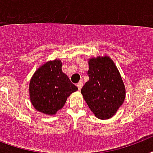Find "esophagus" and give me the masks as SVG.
Listing matches in <instances>:
<instances>
[{"label": "esophagus", "mask_w": 153, "mask_h": 153, "mask_svg": "<svg viewBox=\"0 0 153 153\" xmlns=\"http://www.w3.org/2000/svg\"><path fill=\"white\" fill-rule=\"evenodd\" d=\"M77 87H78V89L79 90H80L81 89V88H82V86H83V83L81 82V81H80V82H79V83H77Z\"/></svg>", "instance_id": "34e87169"}]
</instances>
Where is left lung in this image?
<instances>
[{"mask_svg": "<svg viewBox=\"0 0 153 153\" xmlns=\"http://www.w3.org/2000/svg\"><path fill=\"white\" fill-rule=\"evenodd\" d=\"M88 81L81 88V94L96 117H112L126 96L125 86L117 65L108 56L88 59Z\"/></svg>", "mask_w": 153, "mask_h": 153, "instance_id": "obj_1", "label": "left lung"}]
</instances>
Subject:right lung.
<instances>
[{"instance_id":"1","label":"right lung","mask_w":153,"mask_h":153,"mask_svg":"<svg viewBox=\"0 0 153 153\" xmlns=\"http://www.w3.org/2000/svg\"><path fill=\"white\" fill-rule=\"evenodd\" d=\"M61 68L60 59L48 60L35 71L30 80L29 99L35 109L43 114L55 115L67 98L78 90Z\"/></svg>"}]
</instances>
